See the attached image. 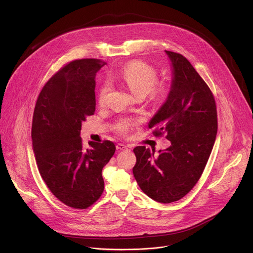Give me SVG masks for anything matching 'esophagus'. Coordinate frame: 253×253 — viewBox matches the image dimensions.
<instances>
[{
	"mask_svg": "<svg viewBox=\"0 0 253 253\" xmlns=\"http://www.w3.org/2000/svg\"><path fill=\"white\" fill-rule=\"evenodd\" d=\"M116 148H117V150H126V149H128V146L124 145V144H122V143H118Z\"/></svg>",
	"mask_w": 253,
	"mask_h": 253,
	"instance_id": "1",
	"label": "esophagus"
}]
</instances>
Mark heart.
<instances>
[{"label": "heart", "instance_id": "b5f03b06", "mask_svg": "<svg viewBox=\"0 0 253 253\" xmlns=\"http://www.w3.org/2000/svg\"><path fill=\"white\" fill-rule=\"evenodd\" d=\"M158 71L152 65L140 60L127 63L120 71V73L111 78V81L122 82L135 96L142 98L148 94L149 100L154 103H161L169 96L171 87L166 82L157 83ZM111 92V84L104 83L98 93V102L104 105ZM136 121L130 118H123L118 121L115 129L121 133H127Z\"/></svg>", "mask_w": 253, "mask_h": 253}]
</instances>
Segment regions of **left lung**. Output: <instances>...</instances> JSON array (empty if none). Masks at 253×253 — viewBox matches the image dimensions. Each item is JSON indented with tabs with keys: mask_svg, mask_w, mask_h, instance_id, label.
<instances>
[{
	"mask_svg": "<svg viewBox=\"0 0 253 253\" xmlns=\"http://www.w3.org/2000/svg\"><path fill=\"white\" fill-rule=\"evenodd\" d=\"M172 66L171 90L150 120L155 136L166 133L171 145L155 154L145 146L133 149V174L141 190L161 203L184 197L197 183L217 134L212 92L181 54L165 51Z\"/></svg>",
	"mask_w": 253,
	"mask_h": 253,
	"instance_id": "1",
	"label": "left lung"
}]
</instances>
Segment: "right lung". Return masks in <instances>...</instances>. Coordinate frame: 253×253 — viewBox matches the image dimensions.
Returning a JSON list of instances; mask_svg holds the SVG:
<instances>
[{
  "label": "right lung",
  "mask_w": 253,
  "mask_h": 253,
  "mask_svg": "<svg viewBox=\"0 0 253 253\" xmlns=\"http://www.w3.org/2000/svg\"><path fill=\"white\" fill-rule=\"evenodd\" d=\"M106 65L98 59L72 61L45 84L36 102L32 141L39 172L64 204L86 209L103 193V167L116 147L111 141L83 146L82 122L95 112V77Z\"/></svg>",
  "instance_id": "right-lung-1"
}]
</instances>
